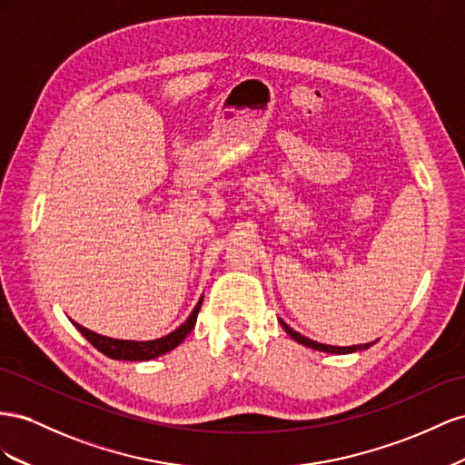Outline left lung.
<instances>
[{
	"label": "left lung",
	"mask_w": 465,
	"mask_h": 465,
	"mask_svg": "<svg viewBox=\"0 0 465 465\" xmlns=\"http://www.w3.org/2000/svg\"><path fill=\"white\" fill-rule=\"evenodd\" d=\"M281 322V325H282V329L286 331V333L294 339V341H298L300 344H303V347H310V349H313V351H320V352H331V354H351V352H356V351H366V349H370L372 347V344L376 342H364V344H352V347H333V344H323V342H317V341H312V339H308V337H303V335H300L298 331H294L292 329L290 325H286L282 320H278Z\"/></svg>",
	"instance_id": "left-lung-1"
}]
</instances>
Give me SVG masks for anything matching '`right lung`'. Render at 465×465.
<instances>
[{
	"mask_svg": "<svg viewBox=\"0 0 465 465\" xmlns=\"http://www.w3.org/2000/svg\"><path fill=\"white\" fill-rule=\"evenodd\" d=\"M203 308V298L198 300V303L194 306L193 313L187 317V322L183 325H179L175 331H171L169 335L162 337V339H153V341H123V339H111L95 333V331H89L85 327H82L79 323L72 322L74 327L82 333L93 347H95L99 352H103L104 356L113 358V361H130V362H138V361H152V358L162 356L169 351H173L175 347L184 341L191 331L194 329L198 312Z\"/></svg>",
	"mask_w": 465,
	"mask_h": 465,
	"instance_id": "obj_1",
	"label": "right lung"
}]
</instances>
